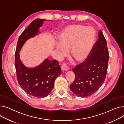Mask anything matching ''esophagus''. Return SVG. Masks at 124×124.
<instances>
[{"instance_id":"1","label":"esophagus","mask_w":124,"mask_h":124,"mask_svg":"<svg viewBox=\"0 0 124 124\" xmlns=\"http://www.w3.org/2000/svg\"><path fill=\"white\" fill-rule=\"evenodd\" d=\"M61 69L63 71H67L68 70V67L65 64H63L61 65Z\"/></svg>"}]
</instances>
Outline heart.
Wrapping results in <instances>:
<instances>
[{
  "label": "heart",
  "mask_w": 124,
  "mask_h": 124,
  "mask_svg": "<svg viewBox=\"0 0 124 124\" xmlns=\"http://www.w3.org/2000/svg\"><path fill=\"white\" fill-rule=\"evenodd\" d=\"M94 29L88 26L76 24L69 25L64 28L59 36L60 44L56 49L62 54L65 50L70 49V55L77 62L85 60L92 52L95 40Z\"/></svg>",
  "instance_id": "b5f03b06"
}]
</instances>
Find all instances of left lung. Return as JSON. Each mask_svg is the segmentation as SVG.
I'll list each match as a JSON object with an SVG mask.
<instances>
[{
	"mask_svg": "<svg viewBox=\"0 0 124 124\" xmlns=\"http://www.w3.org/2000/svg\"><path fill=\"white\" fill-rule=\"evenodd\" d=\"M88 57L72 69L75 76L70 88L76 95L86 97L98 90L107 75L109 54L107 43L101 30Z\"/></svg>",
	"mask_w": 124,
	"mask_h": 124,
	"instance_id": "obj_1",
	"label": "left lung"
}]
</instances>
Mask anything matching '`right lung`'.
<instances>
[{
	"label": "right lung",
	"instance_id": "right-lung-1",
	"mask_svg": "<svg viewBox=\"0 0 124 124\" xmlns=\"http://www.w3.org/2000/svg\"><path fill=\"white\" fill-rule=\"evenodd\" d=\"M46 19L37 18L19 36L15 53V66L18 82L25 92L36 97L47 96L54 87L55 79L61 73L58 62L46 59L41 65L34 68H28L22 63L19 52L29 39L35 37L39 29Z\"/></svg>",
	"mask_w": 124,
	"mask_h": 124
}]
</instances>
